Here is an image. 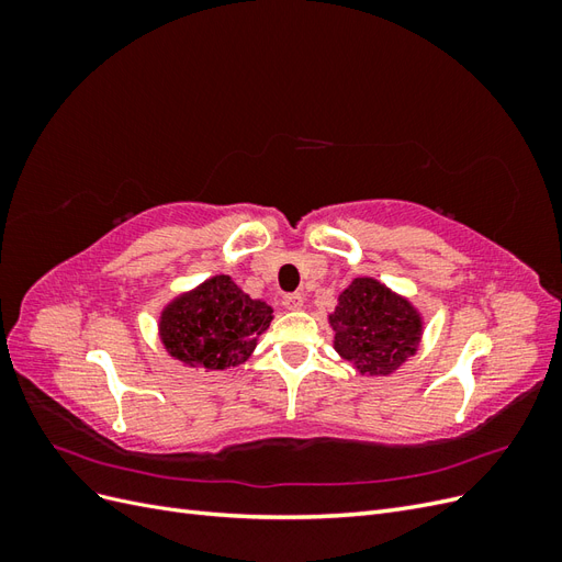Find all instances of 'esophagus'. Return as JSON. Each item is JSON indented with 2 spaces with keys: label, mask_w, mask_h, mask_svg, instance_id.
<instances>
[{
  "label": "esophagus",
  "mask_w": 562,
  "mask_h": 562,
  "mask_svg": "<svg viewBox=\"0 0 562 562\" xmlns=\"http://www.w3.org/2000/svg\"><path fill=\"white\" fill-rule=\"evenodd\" d=\"M281 302H283V307H285V310H291V312H297V310H302V304H304V297H302L300 293H285Z\"/></svg>",
  "instance_id": "1"
}]
</instances>
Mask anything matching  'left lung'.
I'll list each match as a JSON object with an SVG mask.
<instances>
[{
  "label": "left lung",
  "mask_w": 562,
  "mask_h": 562,
  "mask_svg": "<svg viewBox=\"0 0 562 562\" xmlns=\"http://www.w3.org/2000/svg\"><path fill=\"white\" fill-rule=\"evenodd\" d=\"M335 349L368 375H389L415 353L422 323L403 297L372 279H353L330 316Z\"/></svg>",
  "instance_id": "1"
}]
</instances>
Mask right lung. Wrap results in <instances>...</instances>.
Returning a JSON list of instances; mask_svg holds the SVG:
<instances>
[{
  "label": "right lung",
  "mask_w": 562,
  "mask_h": 562,
  "mask_svg": "<svg viewBox=\"0 0 562 562\" xmlns=\"http://www.w3.org/2000/svg\"><path fill=\"white\" fill-rule=\"evenodd\" d=\"M271 307L215 277L176 300L161 316V339L176 359L209 370L244 363L269 326Z\"/></svg>",
  "instance_id": "right-lung-1"
}]
</instances>
